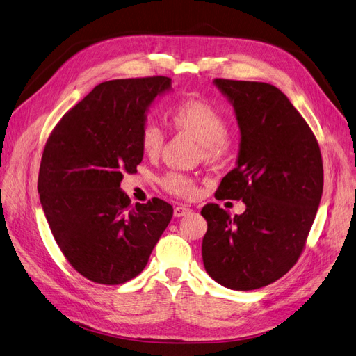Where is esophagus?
Segmentation results:
<instances>
[{
	"label": "esophagus",
	"instance_id": "esophagus-1",
	"mask_svg": "<svg viewBox=\"0 0 356 356\" xmlns=\"http://www.w3.org/2000/svg\"><path fill=\"white\" fill-rule=\"evenodd\" d=\"M191 212V209L188 208V207H186V204H179V207H175L174 208V215L177 218H179V217H184V215H187V213H190Z\"/></svg>",
	"mask_w": 356,
	"mask_h": 356
}]
</instances>
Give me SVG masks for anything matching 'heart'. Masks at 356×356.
Listing matches in <instances>:
<instances>
[{"instance_id": "heart-1", "label": "heart", "mask_w": 356, "mask_h": 356, "mask_svg": "<svg viewBox=\"0 0 356 356\" xmlns=\"http://www.w3.org/2000/svg\"><path fill=\"white\" fill-rule=\"evenodd\" d=\"M170 122L178 132L191 136L202 145L204 159H217L227 145L229 123L225 117L212 104L203 99H187L177 104L170 110ZM143 152L154 157L163 147V132L154 123H147L141 132ZM169 193L179 197H191L196 186L191 178L170 172L163 179Z\"/></svg>"}]
</instances>
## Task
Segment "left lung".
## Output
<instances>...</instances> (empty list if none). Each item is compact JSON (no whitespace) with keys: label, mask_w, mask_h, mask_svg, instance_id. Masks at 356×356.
<instances>
[{"label":"left lung","mask_w":356,"mask_h":356,"mask_svg":"<svg viewBox=\"0 0 356 356\" xmlns=\"http://www.w3.org/2000/svg\"><path fill=\"white\" fill-rule=\"evenodd\" d=\"M233 105L241 141L236 166L217 199L245 203L230 217L217 203L202 209L204 270L220 285L250 291L282 277L296 264L316 217L324 169L314 132L277 88L213 80Z\"/></svg>","instance_id":"left-lung-1"}]
</instances>
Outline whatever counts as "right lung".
Segmentation results:
<instances>
[{
    "label": "right lung",
    "instance_id": "obj_1",
    "mask_svg": "<svg viewBox=\"0 0 356 356\" xmlns=\"http://www.w3.org/2000/svg\"><path fill=\"white\" fill-rule=\"evenodd\" d=\"M169 77L96 86L62 117L42 153L38 193L62 254L84 277L118 285L144 270L174 215L157 197L135 203L120 188L143 161L141 132Z\"/></svg>",
    "mask_w": 356,
    "mask_h": 356
}]
</instances>
